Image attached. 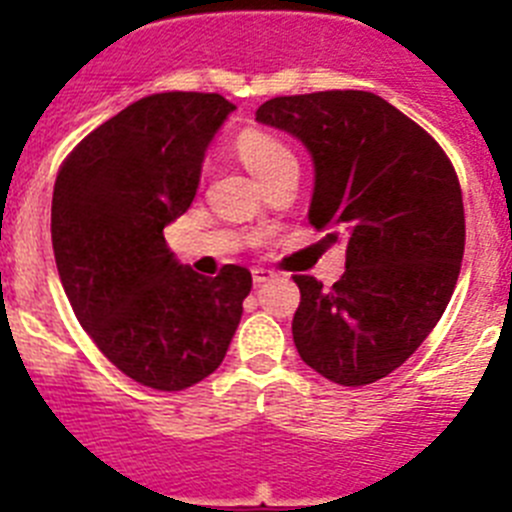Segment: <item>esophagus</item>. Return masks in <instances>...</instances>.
Listing matches in <instances>:
<instances>
[{"label":"esophagus","mask_w":512,"mask_h":512,"mask_svg":"<svg viewBox=\"0 0 512 512\" xmlns=\"http://www.w3.org/2000/svg\"><path fill=\"white\" fill-rule=\"evenodd\" d=\"M251 277H253V284H261L266 282V279L274 277V271L264 269V266H256V269H251Z\"/></svg>","instance_id":"esophagus-1"}]
</instances>
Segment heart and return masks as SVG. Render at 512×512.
<instances>
[{"label": "heart", "mask_w": 512, "mask_h": 512, "mask_svg": "<svg viewBox=\"0 0 512 512\" xmlns=\"http://www.w3.org/2000/svg\"><path fill=\"white\" fill-rule=\"evenodd\" d=\"M235 151H238V156H241V161L246 164V169L251 171L259 182H264L266 176L274 174L279 166L295 161L292 151L284 146L282 140L264 133V130H246V133L238 135Z\"/></svg>", "instance_id": "1"}]
</instances>
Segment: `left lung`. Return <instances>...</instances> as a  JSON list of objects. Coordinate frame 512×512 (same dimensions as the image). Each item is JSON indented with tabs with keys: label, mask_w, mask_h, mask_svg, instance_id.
<instances>
[{
	"label": "left lung",
	"mask_w": 512,
	"mask_h": 512,
	"mask_svg": "<svg viewBox=\"0 0 512 512\" xmlns=\"http://www.w3.org/2000/svg\"><path fill=\"white\" fill-rule=\"evenodd\" d=\"M261 125L310 151V223L346 243L330 289L295 277L297 354L343 387L387 377L428 338L454 295L464 256V202L449 156L418 122L372 92L274 97Z\"/></svg>",
	"instance_id": "8db88e82"
}]
</instances>
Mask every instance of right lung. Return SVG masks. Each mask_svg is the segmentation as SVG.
I'll use <instances>...</instances> for the list:
<instances>
[{
    "mask_svg": "<svg viewBox=\"0 0 512 512\" xmlns=\"http://www.w3.org/2000/svg\"><path fill=\"white\" fill-rule=\"evenodd\" d=\"M233 110L220 94L138 99L81 140L53 187V253L76 318L122 374L153 390L210 377L251 292L248 269L202 277L164 238L192 205L207 146Z\"/></svg>",
    "mask_w": 512,
    "mask_h": 512,
    "instance_id": "right-lung-1",
    "label": "right lung"
}]
</instances>
